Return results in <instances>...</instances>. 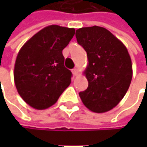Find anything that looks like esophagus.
Listing matches in <instances>:
<instances>
[{"instance_id": "esophagus-1", "label": "esophagus", "mask_w": 147, "mask_h": 147, "mask_svg": "<svg viewBox=\"0 0 147 147\" xmlns=\"http://www.w3.org/2000/svg\"><path fill=\"white\" fill-rule=\"evenodd\" d=\"M72 73H73L74 76H77L78 75V70L76 68H74L72 70Z\"/></svg>"}]
</instances>
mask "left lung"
<instances>
[{"mask_svg": "<svg viewBox=\"0 0 147 147\" xmlns=\"http://www.w3.org/2000/svg\"><path fill=\"white\" fill-rule=\"evenodd\" d=\"M76 37L87 52L84 71L88 87L79 95L84 105L97 113L114 108L126 94L133 76L127 47L112 33L100 26L76 30Z\"/></svg>", "mask_w": 147, "mask_h": 147, "instance_id": "left-lung-1", "label": "left lung"}]
</instances>
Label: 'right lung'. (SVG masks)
Returning <instances> with one entry per match:
<instances>
[{
  "label": "right lung",
  "mask_w": 147,
  "mask_h": 147,
  "mask_svg": "<svg viewBox=\"0 0 147 147\" xmlns=\"http://www.w3.org/2000/svg\"><path fill=\"white\" fill-rule=\"evenodd\" d=\"M74 35V28L49 25L20 48L15 61V86L31 107L44 110L52 106L71 84L72 74L64 65L62 51Z\"/></svg>",
  "instance_id": "right-lung-1"
}]
</instances>
